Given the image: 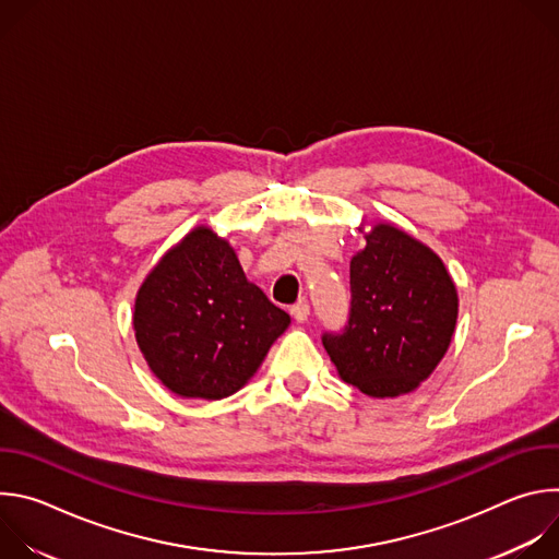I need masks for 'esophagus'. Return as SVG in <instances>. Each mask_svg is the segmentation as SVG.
Segmentation results:
<instances>
[{"label":"esophagus","instance_id":"esophagus-1","mask_svg":"<svg viewBox=\"0 0 559 559\" xmlns=\"http://www.w3.org/2000/svg\"><path fill=\"white\" fill-rule=\"evenodd\" d=\"M292 316L296 323H305L309 318V302L307 300H298L294 307H292Z\"/></svg>","mask_w":559,"mask_h":559}]
</instances>
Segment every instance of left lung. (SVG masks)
<instances>
[{"label": "left lung", "instance_id": "left-lung-1", "mask_svg": "<svg viewBox=\"0 0 559 559\" xmlns=\"http://www.w3.org/2000/svg\"><path fill=\"white\" fill-rule=\"evenodd\" d=\"M349 263L352 311L343 334L323 345L338 376L371 397H397L425 382L444 358L457 289L442 259L393 223H376Z\"/></svg>", "mask_w": 559, "mask_h": 559}]
</instances>
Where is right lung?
Wrapping results in <instances>:
<instances>
[{
	"instance_id": "obj_1",
	"label": "right lung",
	"mask_w": 559,
	"mask_h": 559,
	"mask_svg": "<svg viewBox=\"0 0 559 559\" xmlns=\"http://www.w3.org/2000/svg\"><path fill=\"white\" fill-rule=\"evenodd\" d=\"M289 323L207 225L188 231L147 272L132 313L150 371L173 393L203 401L246 386Z\"/></svg>"
}]
</instances>
